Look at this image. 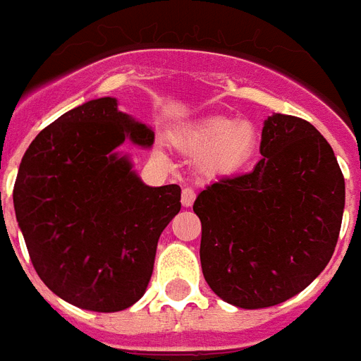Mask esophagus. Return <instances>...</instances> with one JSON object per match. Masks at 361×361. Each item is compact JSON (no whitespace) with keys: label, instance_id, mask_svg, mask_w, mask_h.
<instances>
[{"label":"esophagus","instance_id":"34e87169","mask_svg":"<svg viewBox=\"0 0 361 361\" xmlns=\"http://www.w3.org/2000/svg\"><path fill=\"white\" fill-rule=\"evenodd\" d=\"M195 201V190L194 188H184L183 190V204L184 207H192Z\"/></svg>","mask_w":361,"mask_h":361}]
</instances>
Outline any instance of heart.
<instances>
[{
    "label": "heart",
    "mask_w": 361,
    "mask_h": 361,
    "mask_svg": "<svg viewBox=\"0 0 361 361\" xmlns=\"http://www.w3.org/2000/svg\"><path fill=\"white\" fill-rule=\"evenodd\" d=\"M257 130L252 123L214 117L201 123L188 135L186 149L194 157H207L212 171H238L252 160L257 149Z\"/></svg>",
    "instance_id": "1"
}]
</instances>
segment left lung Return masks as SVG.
Masks as SVG:
<instances>
[{"label": "left lung", "mask_w": 361, "mask_h": 361, "mask_svg": "<svg viewBox=\"0 0 361 361\" xmlns=\"http://www.w3.org/2000/svg\"><path fill=\"white\" fill-rule=\"evenodd\" d=\"M253 171L221 177L197 195L201 268L210 289L244 310L281 304L324 270L345 209V178L307 121H264Z\"/></svg>", "instance_id": "left-lung-1"}]
</instances>
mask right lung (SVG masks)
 <instances>
[{"label": "right lung", "mask_w": 361, "mask_h": 361, "mask_svg": "<svg viewBox=\"0 0 361 361\" xmlns=\"http://www.w3.org/2000/svg\"><path fill=\"white\" fill-rule=\"evenodd\" d=\"M154 132L97 99L63 114L31 141L13 201L33 268L51 293L114 313L143 296L158 238L180 210V186L151 188L114 149Z\"/></svg>", "instance_id": "1"}]
</instances>
